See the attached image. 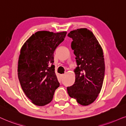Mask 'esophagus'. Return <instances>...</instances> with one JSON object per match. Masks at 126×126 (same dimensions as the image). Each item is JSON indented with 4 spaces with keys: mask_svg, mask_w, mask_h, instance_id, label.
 <instances>
[{
    "mask_svg": "<svg viewBox=\"0 0 126 126\" xmlns=\"http://www.w3.org/2000/svg\"><path fill=\"white\" fill-rule=\"evenodd\" d=\"M64 76H65V74H62V75H61V78L63 79V78L64 77Z\"/></svg>",
    "mask_w": 126,
    "mask_h": 126,
    "instance_id": "1",
    "label": "esophagus"
}]
</instances>
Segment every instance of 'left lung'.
I'll list each match as a JSON object with an SVG mask.
<instances>
[{"instance_id":"left-lung-1","label":"left lung","mask_w":126,"mask_h":126,"mask_svg":"<svg viewBox=\"0 0 126 126\" xmlns=\"http://www.w3.org/2000/svg\"><path fill=\"white\" fill-rule=\"evenodd\" d=\"M71 48L76 57L75 81L67 87L69 96L83 106L94 102L103 85L105 65L103 52L93 32L87 29L71 31Z\"/></svg>"}]
</instances>
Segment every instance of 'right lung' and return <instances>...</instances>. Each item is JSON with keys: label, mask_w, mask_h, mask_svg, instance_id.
Segmentation results:
<instances>
[{"label": "right lung", "mask_w": 126, "mask_h": 126, "mask_svg": "<svg viewBox=\"0 0 126 126\" xmlns=\"http://www.w3.org/2000/svg\"><path fill=\"white\" fill-rule=\"evenodd\" d=\"M66 34V32L39 31L26 41L20 50L18 80L24 94L37 106L50 103L60 86L55 73L54 52Z\"/></svg>", "instance_id": "right-lung-1"}]
</instances>
